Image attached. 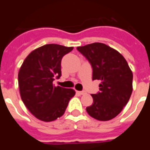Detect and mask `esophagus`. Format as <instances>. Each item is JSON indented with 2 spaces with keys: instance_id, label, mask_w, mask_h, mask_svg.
I'll return each instance as SVG.
<instances>
[{
  "instance_id": "1",
  "label": "esophagus",
  "mask_w": 150,
  "mask_h": 150,
  "mask_svg": "<svg viewBox=\"0 0 150 150\" xmlns=\"http://www.w3.org/2000/svg\"><path fill=\"white\" fill-rule=\"evenodd\" d=\"M76 93H77V94H79V95H83V94H85V93H86V92H85V91H76Z\"/></svg>"
}]
</instances>
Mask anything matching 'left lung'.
Here are the masks:
<instances>
[{
  "label": "left lung",
  "instance_id": "left-lung-1",
  "mask_svg": "<svg viewBox=\"0 0 150 150\" xmlns=\"http://www.w3.org/2000/svg\"><path fill=\"white\" fill-rule=\"evenodd\" d=\"M92 67V80H100V91L91 94L93 103L88 113L98 120H109L119 114L129 102L132 91V72L125 59L104 43L77 47Z\"/></svg>",
  "mask_w": 150,
  "mask_h": 150
}]
</instances>
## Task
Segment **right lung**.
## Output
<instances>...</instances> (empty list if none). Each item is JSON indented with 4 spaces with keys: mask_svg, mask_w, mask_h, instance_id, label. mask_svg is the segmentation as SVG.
Segmentation results:
<instances>
[{
    "mask_svg": "<svg viewBox=\"0 0 150 150\" xmlns=\"http://www.w3.org/2000/svg\"><path fill=\"white\" fill-rule=\"evenodd\" d=\"M73 47L47 44L25 58L18 72V84L23 103L36 118L49 122L62 116L75 94L71 88L54 86L61 76V61Z\"/></svg>",
    "mask_w": 150,
    "mask_h": 150,
    "instance_id": "add662e5",
    "label": "right lung"
}]
</instances>
